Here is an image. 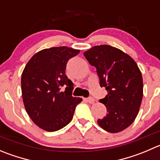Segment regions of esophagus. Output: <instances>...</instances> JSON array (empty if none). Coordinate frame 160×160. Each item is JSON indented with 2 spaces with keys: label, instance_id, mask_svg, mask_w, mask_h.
Returning <instances> with one entry per match:
<instances>
[{
  "label": "esophagus",
  "instance_id": "1",
  "mask_svg": "<svg viewBox=\"0 0 160 160\" xmlns=\"http://www.w3.org/2000/svg\"><path fill=\"white\" fill-rule=\"evenodd\" d=\"M83 100L86 101V102H89V103H93L95 102V99H94L92 97H88V98H83Z\"/></svg>",
  "mask_w": 160,
  "mask_h": 160
}]
</instances>
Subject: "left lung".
I'll use <instances>...</instances> for the list:
<instances>
[{
    "label": "left lung",
    "mask_w": 160,
    "mask_h": 160,
    "mask_svg": "<svg viewBox=\"0 0 160 160\" xmlns=\"http://www.w3.org/2000/svg\"><path fill=\"white\" fill-rule=\"evenodd\" d=\"M83 55L96 68L101 87L107 95L99 99L107 107V115L98 119L102 129L109 132H121L134 122L143 97V79L137 63L118 49L101 45Z\"/></svg>",
    "instance_id": "left-lung-1"
}]
</instances>
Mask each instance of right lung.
<instances>
[{
	"instance_id": "right-lung-1",
	"label": "right lung",
	"mask_w": 160,
	"mask_h": 160,
	"mask_svg": "<svg viewBox=\"0 0 160 160\" xmlns=\"http://www.w3.org/2000/svg\"><path fill=\"white\" fill-rule=\"evenodd\" d=\"M79 53L66 46L45 49L35 53L23 69V104L31 120L42 129L54 132L66 126L81 102V98L72 95L73 83L65 75L68 61Z\"/></svg>"
}]
</instances>
